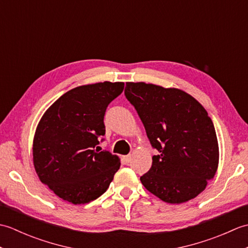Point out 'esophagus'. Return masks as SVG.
Masks as SVG:
<instances>
[{
  "label": "esophagus",
  "instance_id": "obj_1",
  "mask_svg": "<svg viewBox=\"0 0 248 248\" xmlns=\"http://www.w3.org/2000/svg\"><path fill=\"white\" fill-rule=\"evenodd\" d=\"M131 160H132V155H131L124 156V162L125 163V164H128V163H130Z\"/></svg>",
  "mask_w": 248,
  "mask_h": 248
}]
</instances>
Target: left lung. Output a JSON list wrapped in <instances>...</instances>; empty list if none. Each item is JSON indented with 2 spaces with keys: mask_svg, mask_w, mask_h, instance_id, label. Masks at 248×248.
Returning a JSON list of instances; mask_svg holds the SVG:
<instances>
[{
  "mask_svg": "<svg viewBox=\"0 0 248 248\" xmlns=\"http://www.w3.org/2000/svg\"><path fill=\"white\" fill-rule=\"evenodd\" d=\"M124 94L159 151L149 171L140 177L143 186L168 203L196 197L214 177L219 159L217 132L207 110L178 88L128 82Z\"/></svg>",
  "mask_w": 248,
  "mask_h": 248,
  "instance_id": "8db88e82",
  "label": "left lung"
}]
</instances>
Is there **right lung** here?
Masks as SVG:
<instances>
[{"mask_svg":"<svg viewBox=\"0 0 248 248\" xmlns=\"http://www.w3.org/2000/svg\"><path fill=\"white\" fill-rule=\"evenodd\" d=\"M124 83L103 82L71 89L41 117L33 140V162L40 181L62 200L88 203L107 191L120 159L100 151L108 105Z\"/></svg>","mask_w":248,"mask_h":248,"instance_id":"add662e5","label":"right lung"}]
</instances>
